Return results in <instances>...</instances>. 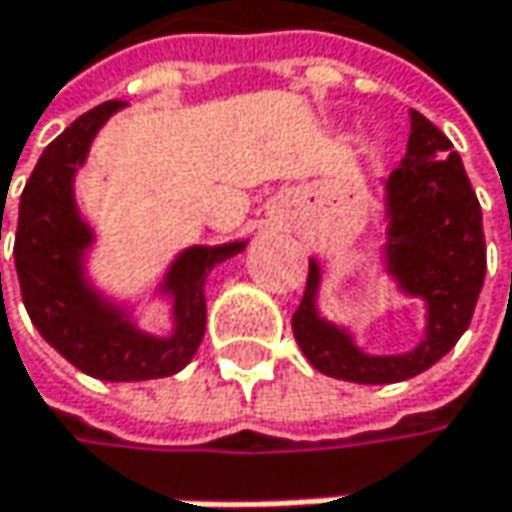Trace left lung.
Wrapping results in <instances>:
<instances>
[{"label": "left lung", "mask_w": 512, "mask_h": 512, "mask_svg": "<svg viewBox=\"0 0 512 512\" xmlns=\"http://www.w3.org/2000/svg\"><path fill=\"white\" fill-rule=\"evenodd\" d=\"M406 158L386 178L383 265L397 291L421 299L426 328L403 354H369L354 334L325 320L317 308L322 270L308 262V285L294 314V337L308 363L348 383H400L435 366L473 320L487 273L481 204L449 138L421 112H409Z\"/></svg>", "instance_id": "left-lung-1"}]
</instances>
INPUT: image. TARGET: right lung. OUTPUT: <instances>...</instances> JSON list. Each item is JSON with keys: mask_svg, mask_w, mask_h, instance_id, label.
<instances>
[{"mask_svg": "<svg viewBox=\"0 0 512 512\" xmlns=\"http://www.w3.org/2000/svg\"><path fill=\"white\" fill-rule=\"evenodd\" d=\"M123 106L109 100L91 109L45 146L19 198L13 259L25 311L45 343L97 380L135 383L178 374L195 357L207 328L204 282L210 270L242 253L247 242L192 244L175 256L158 285V294L172 302L167 337L138 328L126 305L91 285L86 256L94 230L80 216L74 175L86 164L97 132Z\"/></svg>", "mask_w": 512, "mask_h": 512, "instance_id": "right-lung-1", "label": "right lung"}]
</instances>
